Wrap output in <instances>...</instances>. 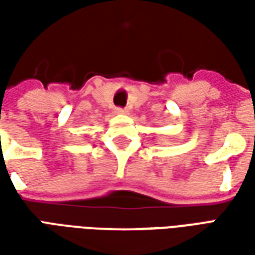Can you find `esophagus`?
<instances>
[{
	"mask_svg": "<svg viewBox=\"0 0 255 255\" xmlns=\"http://www.w3.org/2000/svg\"><path fill=\"white\" fill-rule=\"evenodd\" d=\"M115 113H116V115H127L128 111L127 109H123V108H116V109H115Z\"/></svg>",
	"mask_w": 255,
	"mask_h": 255,
	"instance_id": "obj_1",
	"label": "esophagus"
}]
</instances>
